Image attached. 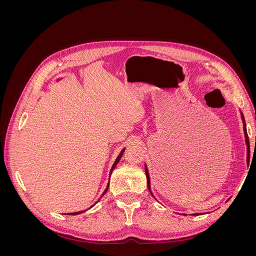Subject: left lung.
I'll use <instances>...</instances> for the list:
<instances>
[{"instance_id":"8db88e82","label":"left lung","mask_w":256,"mask_h":256,"mask_svg":"<svg viewBox=\"0 0 256 256\" xmlns=\"http://www.w3.org/2000/svg\"><path fill=\"white\" fill-rule=\"evenodd\" d=\"M242 122H244V138H246V164H248V166H249V161H250V143H249V138H248L246 128V122H244V118L242 113ZM145 173H146V178H147V187H148V190L152 193L150 174H148V170H147L146 164H145Z\"/></svg>"}]
</instances>
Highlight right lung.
Wrapping results in <instances>:
<instances>
[{
	"label": "right lung",
	"mask_w": 256,
	"mask_h": 256,
	"mask_svg": "<svg viewBox=\"0 0 256 256\" xmlns=\"http://www.w3.org/2000/svg\"><path fill=\"white\" fill-rule=\"evenodd\" d=\"M124 152H125V148H124L122 152H120V154H118V157L116 158V160H115V162H114V164L112 166V168H111V171H110V175L112 174V172H113V170H114V168L118 166V164L120 162V158H122V154H124ZM108 189H109V184H108V187L106 188V190H104V192L102 193V196H104L106 193V191H108ZM81 212H72V214H81Z\"/></svg>",
	"instance_id": "obj_1"
}]
</instances>
